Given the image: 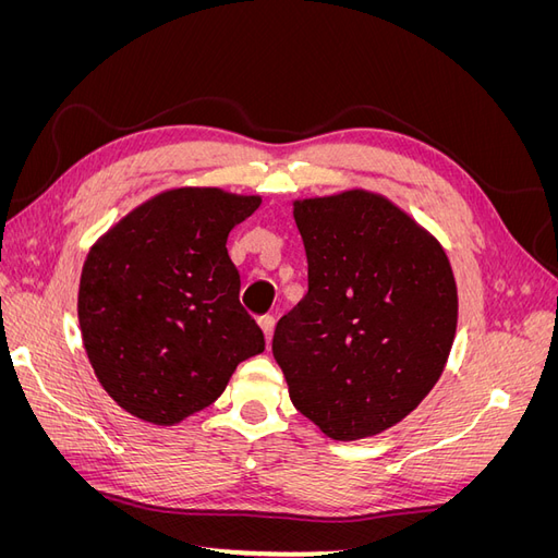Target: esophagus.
Wrapping results in <instances>:
<instances>
[{"label":"esophagus","instance_id":"34e87169","mask_svg":"<svg viewBox=\"0 0 558 558\" xmlns=\"http://www.w3.org/2000/svg\"><path fill=\"white\" fill-rule=\"evenodd\" d=\"M258 326H260V330L265 332V340H267V342L272 340V330H275V316H269V314L260 316V318H258Z\"/></svg>","mask_w":558,"mask_h":558}]
</instances>
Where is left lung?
<instances>
[{"label": "left lung", "mask_w": 558, "mask_h": 558, "mask_svg": "<svg viewBox=\"0 0 558 558\" xmlns=\"http://www.w3.org/2000/svg\"><path fill=\"white\" fill-rule=\"evenodd\" d=\"M310 291L279 318L272 353L300 414L332 440L396 426L440 379L459 295L447 253L386 197L298 199Z\"/></svg>", "instance_id": "1"}]
</instances>
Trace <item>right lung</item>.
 Instances as JSON below:
<instances>
[{
    "instance_id": "add662e5",
    "label": "right lung",
    "mask_w": 558,
    "mask_h": 558,
    "mask_svg": "<svg viewBox=\"0 0 558 558\" xmlns=\"http://www.w3.org/2000/svg\"><path fill=\"white\" fill-rule=\"evenodd\" d=\"M256 195L177 189L130 211L86 258L83 347L105 391L158 426L209 408L265 337L240 302L228 234Z\"/></svg>"
}]
</instances>
